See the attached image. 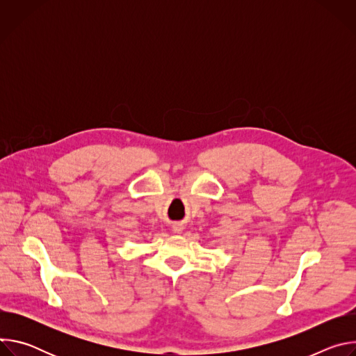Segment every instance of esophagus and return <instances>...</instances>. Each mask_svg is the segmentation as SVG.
<instances>
[{"label":"esophagus","mask_w":356,"mask_h":356,"mask_svg":"<svg viewBox=\"0 0 356 356\" xmlns=\"http://www.w3.org/2000/svg\"><path fill=\"white\" fill-rule=\"evenodd\" d=\"M173 228H175V232H181V231H183V227H181V225H175Z\"/></svg>","instance_id":"1"}]
</instances>
